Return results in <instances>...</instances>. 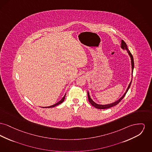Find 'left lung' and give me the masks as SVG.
I'll use <instances>...</instances> for the list:
<instances>
[{"mask_svg":"<svg viewBox=\"0 0 152 152\" xmlns=\"http://www.w3.org/2000/svg\"><path fill=\"white\" fill-rule=\"evenodd\" d=\"M121 48L123 49H126V50H127V52H128V53L129 54V56H130V58H131V60H132V72H133V69H134V59H133V55L132 54V53H130V52L128 50V49H127V45H126V42H125V41H124V40H122V42H121ZM132 81L130 83V84H129V86H128V87H127V90H126V92H125V94H124V95L121 98L119 99L118 100H117L115 102H114V103H111V104H106V105H100V104H96V103H95L91 98V97H90V96H89V93H88V100H89V103L93 106H94V107H95V108H98V109H106V108H110V107H113V106H116L117 105L122 99L123 98L125 97V95L126 94V93H127V92L128 91V90L129 89V88H130V86H131V83H132Z\"/></svg>","mask_w":152,"mask_h":152,"instance_id":"1","label":"left lung"}]
</instances>
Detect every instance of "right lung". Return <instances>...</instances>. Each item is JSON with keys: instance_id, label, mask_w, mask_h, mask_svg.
<instances>
[{"instance_id": "obj_1", "label": "right lung", "mask_w": 152, "mask_h": 152, "mask_svg": "<svg viewBox=\"0 0 152 152\" xmlns=\"http://www.w3.org/2000/svg\"><path fill=\"white\" fill-rule=\"evenodd\" d=\"M66 95V94H65ZM65 95H64V96L63 97L62 99L61 100H60L58 102H57V103H56V104H54L53 105H52V106H49V107H46L45 108H51V107H55V106H57V105H58V104H61V103H62L63 102H64V99H65Z\"/></svg>"}]
</instances>
